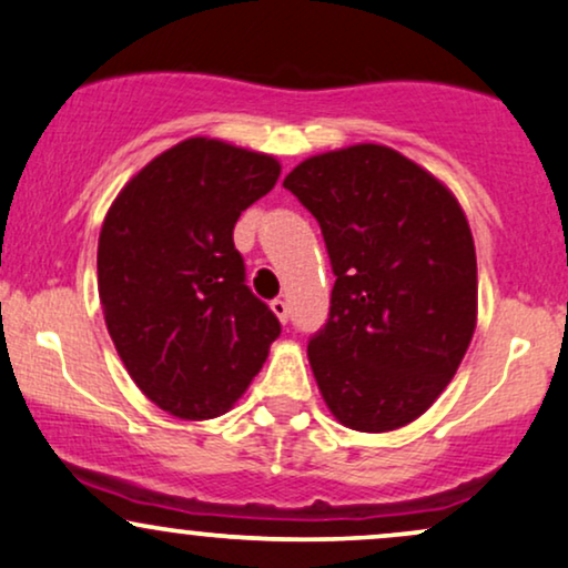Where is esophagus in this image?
I'll return each instance as SVG.
<instances>
[{
	"label": "esophagus",
	"instance_id": "obj_1",
	"mask_svg": "<svg viewBox=\"0 0 568 568\" xmlns=\"http://www.w3.org/2000/svg\"><path fill=\"white\" fill-rule=\"evenodd\" d=\"M271 311L276 313V318L282 321V324H286V321H290V305H286V300H282V297H276L271 303Z\"/></svg>",
	"mask_w": 568,
	"mask_h": 568
}]
</instances>
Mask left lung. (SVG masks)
I'll return each mask as SVG.
<instances>
[{"label": "left lung", "mask_w": 568, "mask_h": 568, "mask_svg": "<svg viewBox=\"0 0 568 568\" xmlns=\"http://www.w3.org/2000/svg\"><path fill=\"white\" fill-rule=\"evenodd\" d=\"M284 186L318 221L337 276L307 342L328 410L371 434L416 422L477 326V252L458 200L384 144L307 158Z\"/></svg>", "instance_id": "8db88e82"}]
</instances>
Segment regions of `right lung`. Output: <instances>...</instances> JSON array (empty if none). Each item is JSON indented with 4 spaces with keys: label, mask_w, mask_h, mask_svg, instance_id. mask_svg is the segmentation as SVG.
<instances>
[{
    "label": "right lung",
    "mask_w": 568,
    "mask_h": 568,
    "mask_svg": "<svg viewBox=\"0 0 568 568\" xmlns=\"http://www.w3.org/2000/svg\"><path fill=\"white\" fill-rule=\"evenodd\" d=\"M282 165L192 136L121 189L100 231L97 286L113 345L136 387L179 418L226 413L268 358L282 324L244 284L242 210Z\"/></svg>",
    "instance_id": "right-lung-1"
}]
</instances>
